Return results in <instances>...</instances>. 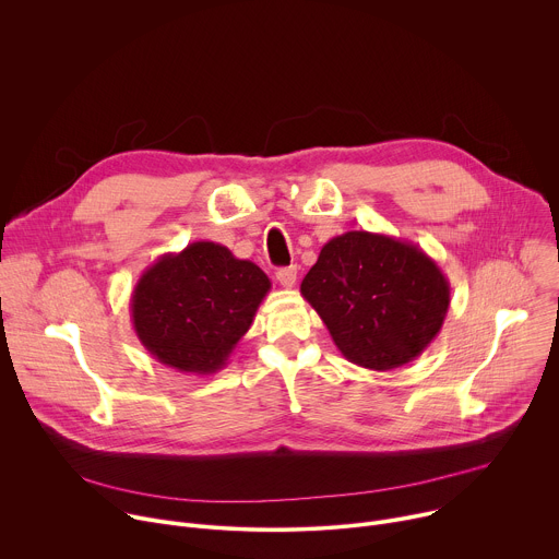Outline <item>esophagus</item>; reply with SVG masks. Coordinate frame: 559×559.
I'll return each instance as SVG.
<instances>
[{"label": "esophagus", "instance_id": "esophagus-1", "mask_svg": "<svg viewBox=\"0 0 559 559\" xmlns=\"http://www.w3.org/2000/svg\"><path fill=\"white\" fill-rule=\"evenodd\" d=\"M276 281L281 283V287L289 289L296 285V265H289V267H281L276 272Z\"/></svg>", "mask_w": 559, "mask_h": 559}]
</instances>
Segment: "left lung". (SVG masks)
I'll use <instances>...</instances> for the list:
<instances>
[{
	"label": "left lung",
	"mask_w": 559,
	"mask_h": 559,
	"mask_svg": "<svg viewBox=\"0 0 559 559\" xmlns=\"http://www.w3.org/2000/svg\"><path fill=\"white\" fill-rule=\"evenodd\" d=\"M341 354L389 371L416 360L442 330L451 287L418 246L389 234L345 231L328 241L300 283Z\"/></svg>",
	"instance_id": "left-lung-1"
}]
</instances>
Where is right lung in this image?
<instances>
[{
    "instance_id": "1",
    "label": "right lung",
    "mask_w": 559,
    "mask_h": 559,
    "mask_svg": "<svg viewBox=\"0 0 559 559\" xmlns=\"http://www.w3.org/2000/svg\"><path fill=\"white\" fill-rule=\"evenodd\" d=\"M272 283L252 261L212 241L158 257L130 298L141 345L177 371L210 376L223 369Z\"/></svg>"
}]
</instances>
